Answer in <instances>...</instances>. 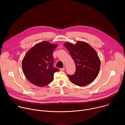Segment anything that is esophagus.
Returning <instances> with one entry per match:
<instances>
[{"label": "esophagus", "mask_w": 125, "mask_h": 125, "mask_svg": "<svg viewBox=\"0 0 125 125\" xmlns=\"http://www.w3.org/2000/svg\"><path fill=\"white\" fill-rule=\"evenodd\" d=\"M65 70V68H60V71H64Z\"/></svg>", "instance_id": "1"}]
</instances>
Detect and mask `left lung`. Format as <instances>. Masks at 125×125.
Here are the masks:
<instances>
[{
	"mask_svg": "<svg viewBox=\"0 0 125 125\" xmlns=\"http://www.w3.org/2000/svg\"><path fill=\"white\" fill-rule=\"evenodd\" d=\"M75 62L76 72L68 75L72 83L78 86H85L92 83L98 75L100 60L95 50L87 43L78 41L75 44H64Z\"/></svg>",
	"mask_w": 125,
	"mask_h": 125,
	"instance_id": "8db88e82",
	"label": "left lung"
}]
</instances>
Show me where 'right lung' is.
I'll use <instances>...</instances> for the list:
<instances>
[{
	"mask_svg": "<svg viewBox=\"0 0 125 125\" xmlns=\"http://www.w3.org/2000/svg\"><path fill=\"white\" fill-rule=\"evenodd\" d=\"M57 44L42 42L31 47L22 61V69L27 79L32 84L44 86L53 80L59 69L53 66V52Z\"/></svg>",
	"mask_w": 125,
	"mask_h": 125,
	"instance_id": "add662e5",
	"label": "right lung"
}]
</instances>
